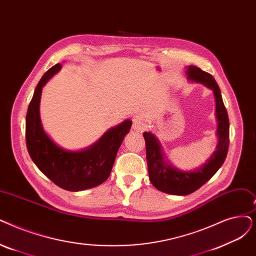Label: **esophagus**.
<instances>
[{
  "instance_id": "esophagus-1",
  "label": "esophagus",
  "mask_w": 256,
  "mask_h": 256,
  "mask_svg": "<svg viewBox=\"0 0 256 256\" xmlns=\"http://www.w3.org/2000/svg\"><path fill=\"white\" fill-rule=\"evenodd\" d=\"M132 130L135 132H142L144 130V126L143 124H141L140 120H135L134 124H132Z\"/></svg>"
}]
</instances>
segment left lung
Returning a JSON list of instances; mask_svg holds the SVG:
<instances>
[{
  "instance_id": "8db88e82",
  "label": "left lung",
  "mask_w": 256,
  "mask_h": 256,
  "mask_svg": "<svg viewBox=\"0 0 256 256\" xmlns=\"http://www.w3.org/2000/svg\"><path fill=\"white\" fill-rule=\"evenodd\" d=\"M186 73L188 75V80L205 84L214 93L218 143L216 150L203 168H198L196 172H187L176 170L166 162L158 139L152 132H144L143 137L146 146V150L150 180L158 190L174 196L192 194L210 180L211 176L223 165L229 148V119L216 82L212 75L196 66H188Z\"/></svg>"
}]
</instances>
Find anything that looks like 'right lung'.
<instances>
[{
    "instance_id": "1",
    "label": "right lung",
    "mask_w": 256,
    "mask_h": 256,
    "mask_svg": "<svg viewBox=\"0 0 256 256\" xmlns=\"http://www.w3.org/2000/svg\"><path fill=\"white\" fill-rule=\"evenodd\" d=\"M56 64L42 75L28 106L26 146L38 170L64 190L80 192L102 184L112 172L117 152L130 132L132 121L108 130L94 146L82 152H69L58 146L44 132L40 118L42 88L60 71Z\"/></svg>"
}]
</instances>
